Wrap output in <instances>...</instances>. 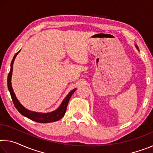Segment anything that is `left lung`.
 <instances>
[{
	"label": "left lung",
	"mask_w": 153,
	"mask_h": 153,
	"mask_svg": "<svg viewBox=\"0 0 153 153\" xmlns=\"http://www.w3.org/2000/svg\"><path fill=\"white\" fill-rule=\"evenodd\" d=\"M135 46H136V48L137 49H138V50H139V49H138V46H137V45H135Z\"/></svg>",
	"instance_id": "left-lung-1"
}]
</instances>
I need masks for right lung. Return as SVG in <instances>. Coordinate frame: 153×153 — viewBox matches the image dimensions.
Listing matches in <instances>:
<instances>
[{
  "label": "right lung",
  "instance_id": "right-lung-1",
  "mask_svg": "<svg viewBox=\"0 0 153 153\" xmlns=\"http://www.w3.org/2000/svg\"><path fill=\"white\" fill-rule=\"evenodd\" d=\"M19 52H19H17V53L15 54V56H13V59L11 63V70H10V72L8 75V78H7V86H8V89L9 90L10 94H11L12 100L14 103L15 108H17V111H19L22 115H24L25 117L30 119V120L34 121L36 122H38V123H51V122H54V121H56L59 120H61V119L65 115V113L66 112L67 107L69 101V99H70V98L71 97L72 94H73L74 92L76 91V88H74V90H72L67 95V97L64 98L63 102H61L60 106H59V107L55 111H51V112H49V113H38V112H35V111H30L27 109V108H25L24 106L21 104L19 100H17L16 96H15V94L13 92V90L12 85H11L13 66L15 59Z\"/></svg>",
  "mask_w": 153,
  "mask_h": 153
}]
</instances>
